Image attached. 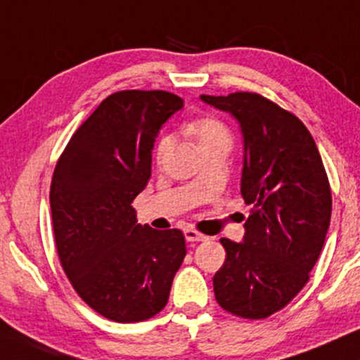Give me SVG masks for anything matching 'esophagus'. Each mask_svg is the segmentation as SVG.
<instances>
[{
	"mask_svg": "<svg viewBox=\"0 0 360 360\" xmlns=\"http://www.w3.org/2000/svg\"><path fill=\"white\" fill-rule=\"evenodd\" d=\"M184 238L186 241H189V243H199V241H206L207 236L201 235V233L196 231V229H184Z\"/></svg>",
	"mask_w": 360,
	"mask_h": 360,
	"instance_id": "1",
	"label": "esophagus"
}]
</instances>
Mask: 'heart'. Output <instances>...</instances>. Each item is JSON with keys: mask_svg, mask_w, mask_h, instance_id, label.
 <instances>
[{"mask_svg": "<svg viewBox=\"0 0 360 360\" xmlns=\"http://www.w3.org/2000/svg\"><path fill=\"white\" fill-rule=\"evenodd\" d=\"M188 134L198 142L199 150L214 144H231V134L226 125L216 119H198L188 125ZM174 144V137L164 136L155 149V158L161 162Z\"/></svg>", "mask_w": 360, "mask_h": 360, "instance_id": "1", "label": "heart"}]
</instances>
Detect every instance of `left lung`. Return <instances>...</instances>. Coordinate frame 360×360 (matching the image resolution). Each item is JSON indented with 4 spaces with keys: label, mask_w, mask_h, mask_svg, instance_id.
I'll list each match as a JSON object with an SVG mask.
<instances>
[{
    "label": "left lung",
    "mask_w": 360,
    "mask_h": 360,
    "mask_svg": "<svg viewBox=\"0 0 360 360\" xmlns=\"http://www.w3.org/2000/svg\"><path fill=\"white\" fill-rule=\"evenodd\" d=\"M199 98L240 125V188L251 206L243 240L221 238L226 259L213 276L214 297L233 315L265 319L304 288L326 243L332 213L326 169L302 120L262 95Z\"/></svg>",
    "instance_id": "left-lung-1"
}]
</instances>
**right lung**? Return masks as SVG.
Returning a JSON list of instances; mask_svg holds the SVG:
<instances>
[{"label":"right lung","instance_id":"obj_1","mask_svg":"<svg viewBox=\"0 0 360 360\" xmlns=\"http://www.w3.org/2000/svg\"><path fill=\"white\" fill-rule=\"evenodd\" d=\"M183 98L124 90L103 101L73 134L50 188L56 251L86 305L114 322H141L167 304L186 257L179 229L137 223L132 201L150 177L153 149Z\"/></svg>","mask_w":360,"mask_h":360}]
</instances>
